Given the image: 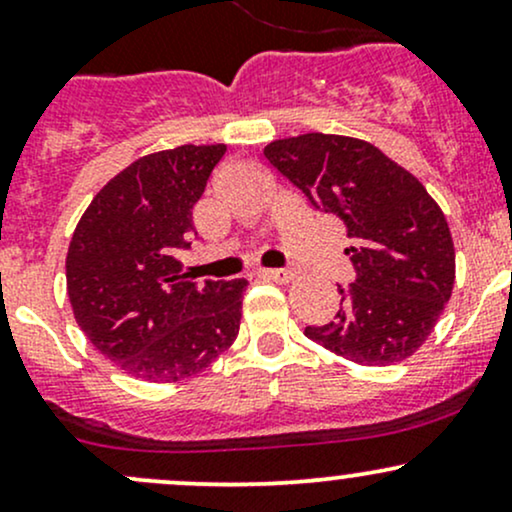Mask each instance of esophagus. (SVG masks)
<instances>
[{
    "instance_id": "obj_1",
    "label": "esophagus",
    "mask_w": 512,
    "mask_h": 512,
    "mask_svg": "<svg viewBox=\"0 0 512 512\" xmlns=\"http://www.w3.org/2000/svg\"><path fill=\"white\" fill-rule=\"evenodd\" d=\"M264 279H272V281H281V284H289V281L293 279V274L291 269H262L260 272Z\"/></svg>"
}]
</instances>
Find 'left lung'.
I'll return each mask as SVG.
<instances>
[{"label":"left lung","instance_id":"obj_1","mask_svg":"<svg viewBox=\"0 0 512 512\" xmlns=\"http://www.w3.org/2000/svg\"><path fill=\"white\" fill-rule=\"evenodd\" d=\"M264 156L317 211L344 221L356 279L332 322L305 337L361 366H392L426 342L455 284L448 221L426 187L378 146L342 134L276 139Z\"/></svg>","mask_w":512,"mask_h":512}]
</instances>
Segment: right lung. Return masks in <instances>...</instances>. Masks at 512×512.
Returning a JSON list of instances; mask_svg holds the SVG:
<instances>
[{"label": "right lung", "mask_w": 512, "mask_h": 512, "mask_svg": "<svg viewBox=\"0 0 512 512\" xmlns=\"http://www.w3.org/2000/svg\"><path fill=\"white\" fill-rule=\"evenodd\" d=\"M226 144L156 151L91 199L67 252V293L88 342L137 380L175 383L236 342L248 281L182 274L192 207Z\"/></svg>", "instance_id": "obj_1"}]
</instances>
